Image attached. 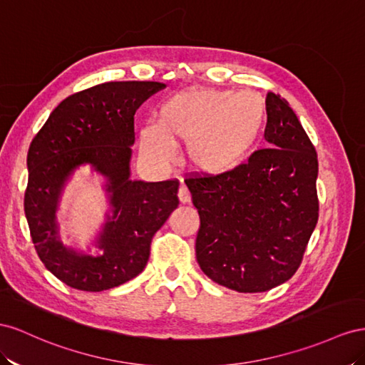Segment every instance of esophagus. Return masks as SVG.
Wrapping results in <instances>:
<instances>
[{
  "label": "esophagus",
  "instance_id": "esophagus-1",
  "mask_svg": "<svg viewBox=\"0 0 365 365\" xmlns=\"http://www.w3.org/2000/svg\"><path fill=\"white\" fill-rule=\"evenodd\" d=\"M177 195H179V200H180V203H183V205L191 202V192L188 191V188H186V186H180L179 192H177Z\"/></svg>",
  "mask_w": 365,
  "mask_h": 365
}]
</instances>
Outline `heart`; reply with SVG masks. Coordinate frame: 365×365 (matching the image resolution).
I'll use <instances>...</instances> for the list:
<instances>
[{"instance_id": "b5f03b06", "label": "heart", "mask_w": 365, "mask_h": 365, "mask_svg": "<svg viewBox=\"0 0 365 365\" xmlns=\"http://www.w3.org/2000/svg\"><path fill=\"white\" fill-rule=\"evenodd\" d=\"M266 119V103L254 91L190 88L162 103L158 122L143 125L140 150L155 165L166 166L175 158V147L186 145L194 171L220 175L254 153Z\"/></svg>"}]
</instances>
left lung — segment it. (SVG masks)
I'll use <instances>...</instances> for the list:
<instances>
[{"mask_svg": "<svg viewBox=\"0 0 365 365\" xmlns=\"http://www.w3.org/2000/svg\"><path fill=\"white\" fill-rule=\"evenodd\" d=\"M266 111L269 148L229 173L185 179L200 215V269L243 294L292 277L318 222L315 147L284 98L267 93Z\"/></svg>", "mask_w": 365, "mask_h": 365, "instance_id": "1", "label": "left lung"}]
</instances>
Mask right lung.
Here are the masks:
<instances>
[{
  "label": "right lung",
  "instance_id": "right-lung-1",
  "mask_svg": "<svg viewBox=\"0 0 365 365\" xmlns=\"http://www.w3.org/2000/svg\"><path fill=\"white\" fill-rule=\"evenodd\" d=\"M162 82H106L62 101L27 153L24 212L44 266L67 286L101 292L136 278L147 266L154 234L179 205V180L130 179L134 114ZM88 163L108 179L112 206L97 239L102 256L61 245L56 211L68 177Z\"/></svg>",
  "mask_w": 365,
  "mask_h": 365
}]
</instances>
